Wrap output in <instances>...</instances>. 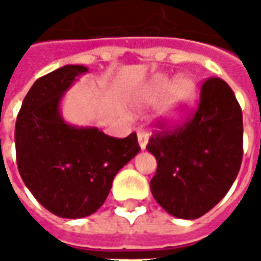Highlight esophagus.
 Returning a JSON list of instances; mask_svg holds the SVG:
<instances>
[{
	"instance_id": "obj_1",
	"label": "esophagus",
	"mask_w": 261,
	"mask_h": 261,
	"mask_svg": "<svg viewBox=\"0 0 261 261\" xmlns=\"http://www.w3.org/2000/svg\"><path fill=\"white\" fill-rule=\"evenodd\" d=\"M148 134L146 132H138V144H139V148L141 149H145L146 145H148Z\"/></svg>"
}]
</instances>
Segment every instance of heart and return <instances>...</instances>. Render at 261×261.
<instances>
[{"mask_svg":"<svg viewBox=\"0 0 261 261\" xmlns=\"http://www.w3.org/2000/svg\"><path fill=\"white\" fill-rule=\"evenodd\" d=\"M197 84L189 75H155L136 97V109L161 105L156 109V119L166 126H178L185 122L197 101Z\"/></svg>","mask_w":261,"mask_h":261,"instance_id":"heart-1","label":"heart"}]
</instances>
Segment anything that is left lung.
<instances>
[{"label": "left lung", "instance_id": "8db88e82", "mask_svg": "<svg viewBox=\"0 0 261 261\" xmlns=\"http://www.w3.org/2000/svg\"><path fill=\"white\" fill-rule=\"evenodd\" d=\"M146 149L156 160L149 186L160 206L180 219L205 215L228 193L243 160V113L231 87L209 78L196 115L152 136Z\"/></svg>", "mask_w": 261, "mask_h": 261}]
</instances>
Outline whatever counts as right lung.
Instances as JSON below:
<instances>
[{
	"mask_svg": "<svg viewBox=\"0 0 261 261\" xmlns=\"http://www.w3.org/2000/svg\"><path fill=\"white\" fill-rule=\"evenodd\" d=\"M87 72L84 65H65L39 78L15 122L17 167L24 185L43 207L66 219L94 214L119 170L141 151L136 134L117 139L97 126L64 119L62 98Z\"/></svg>",
	"mask_w": 261,
	"mask_h": 261,
	"instance_id": "1",
	"label": "right lung"
}]
</instances>
